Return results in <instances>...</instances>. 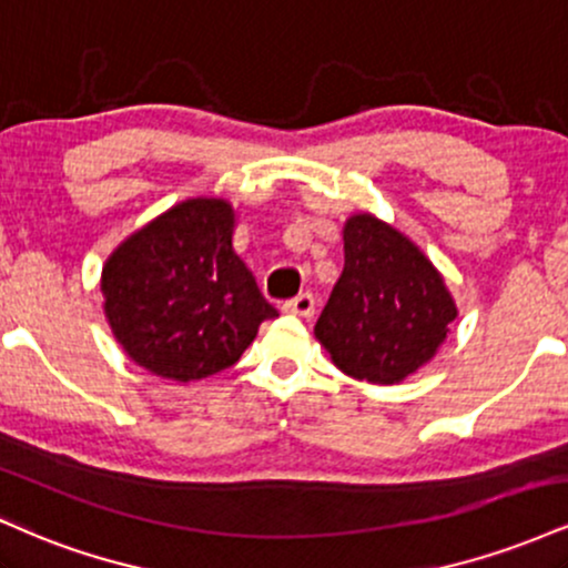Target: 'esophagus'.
I'll use <instances>...</instances> for the list:
<instances>
[{
	"label": "esophagus",
	"instance_id": "obj_1",
	"mask_svg": "<svg viewBox=\"0 0 568 568\" xmlns=\"http://www.w3.org/2000/svg\"><path fill=\"white\" fill-rule=\"evenodd\" d=\"M283 310L298 317H312L315 315V296L312 293H298V296H293L283 304Z\"/></svg>",
	"mask_w": 568,
	"mask_h": 568
}]
</instances>
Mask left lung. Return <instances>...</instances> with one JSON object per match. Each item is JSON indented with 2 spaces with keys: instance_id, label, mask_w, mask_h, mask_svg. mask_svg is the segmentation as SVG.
I'll return each instance as SVG.
<instances>
[{
  "instance_id": "1",
  "label": "left lung",
  "mask_w": 568,
  "mask_h": 568,
  "mask_svg": "<svg viewBox=\"0 0 568 568\" xmlns=\"http://www.w3.org/2000/svg\"><path fill=\"white\" fill-rule=\"evenodd\" d=\"M454 317L440 272L408 237L368 213L344 224V272L315 325L344 374L403 382L435 355Z\"/></svg>"
}]
</instances>
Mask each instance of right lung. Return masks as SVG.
I'll use <instances>...</instances> for the list:
<instances>
[{"label": "right lung", "instance_id": "right-lung-1", "mask_svg": "<svg viewBox=\"0 0 568 568\" xmlns=\"http://www.w3.org/2000/svg\"><path fill=\"white\" fill-rule=\"evenodd\" d=\"M224 200H186L122 243L103 266L109 325L122 349L162 379L234 366L277 315L232 247Z\"/></svg>", "mask_w": 568, "mask_h": 568}]
</instances>
